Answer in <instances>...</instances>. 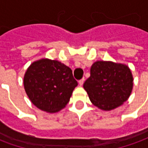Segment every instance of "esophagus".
<instances>
[{
    "instance_id": "esophagus-1",
    "label": "esophagus",
    "mask_w": 148,
    "mask_h": 148,
    "mask_svg": "<svg viewBox=\"0 0 148 148\" xmlns=\"http://www.w3.org/2000/svg\"><path fill=\"white\" fill-rule=\"evenodd\" d=\"M84 82H85V78H84V77L82 78V79H81V80L78 81V83H79V85H80L81 86H82L83 85Z\"/></svg>"
}]
</instances>
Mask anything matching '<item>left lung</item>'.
Returning <instances> with one entry per match:
<instances>
[{"label": "left lung", "instance_id": "obj_1", "mask_svg": "<svg viewBox=\"0 0 148 148\" xmlns=\"http://www.w3.org/2000/svg\"><path fill=\"white\" fill-rule=\"evenodd\" d=\"M83 87L93 106L110 111L122 106L130 97L133 76L124 63L97 61L90 68V77Z\"/></svg>", "mask_w": 148, "mask_h": 148}]
</instances>
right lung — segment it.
Masks as SVG:
<instances>
[{
	"mask_svg": "<svg viewBox=\"0 0 148 148\" xmlns=\"http://www.w3.org/2000/svg\"><path fill=\"white\" fill-rule=\"evenodd\" d=\"M77 86L71 68L47 58L33 62L24 76V90L29 100L38 109L50 113L66 107Z\"/></svg>",
	"mask_w": 148,
	"mask_h": 148,
	"instance_id": "1",
	"label": "right lung"
}]
</instances>
